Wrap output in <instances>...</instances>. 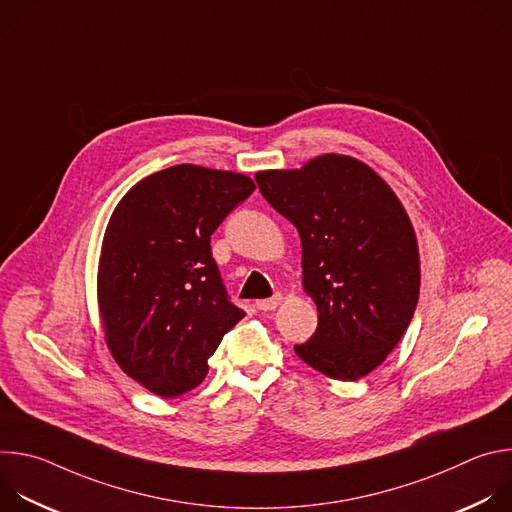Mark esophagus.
I'll use <instances>...</instances> for the list:
<instances>
[{"label": "esophagus", "instance_id": "obj_1", "mask_svg": "<svg viewBox=\"0 0 512 512\" xmlns=\"http://www.w3.org/2000/svg\"><path fill=\"white\" fill-rule=\"evenodd\" d=\"M279 302H281V294H275L273 298H267V300H259V302H257V308H259L261 312H269V310H275Z\"/></svg>", "mask_w": 512, "mask_h": 512}]
</instances>
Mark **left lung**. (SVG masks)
Returning a JSON list of instances; mask_svg holds the SVG:
<instances>
[{"mask_svg": "<svg viewBox=\"0 0 512 512\" xmlns=\"http://www.w3.org/2000/svg\"><path fill=\"white\" fill-rule=\"evenodd\" d=\"M255 180L298 229L304 287L318 306V328L296 354L330 379L369 375L405 334L419 298L417 241L399 198L367 164L336 154Z\"/></svg>", "mask_w": 512, "mask_h": 512, "instance_id": "1", "label": "left lung"}]
</instances>
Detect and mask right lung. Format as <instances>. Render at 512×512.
<instances>
[{"label": "right lung", "mask_w": 512, "mask_h": 512, "mask_svg": "<svg viewBox=\"0 0 512 512\" xmlns=\"http://www.w3.org/2000/svg\"><path fill=\"white\" fill-rule=\"evenodd\" d=\"M255 190L251 178L180 164L117 204L99 261V308L119 367L160 397L208 373V358L245 316L229 296L210 235Z\"/></svg>", "instance_id": "obj_1"}]
</instances>
